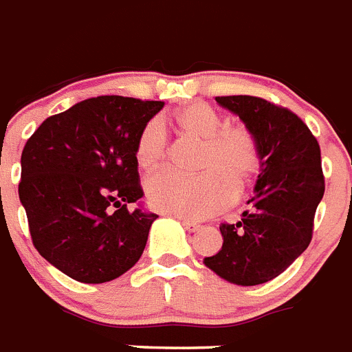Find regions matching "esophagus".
I'll return each instance as SVG.
<instances>
[{
  "mask_svg": "<svg viewBox=\"0 0 352 352\" xmlns=\"http://www.w3.org/2000/svg\"><path fill=\"white\" fill-rule=\"evenodd\" d=\"M182 225H184L186 230H189V232H197V230H200V228H201L200 223L189 221V219H182Z\"/></svg>",
  "mask_w": 352,
  "mask_h": 352,
  "instance_id": "esophagus-1",
  "label": "esophagus"
}]
</instances>
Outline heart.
I'll return each instance as SVG.
<instances>
[{
  "label": "heart",
  "instance_id": "b5f03b06",
  "mask_svg": "<svg viewBox=\"0 0 352 352\" xmlns=\"http://www.w3.org/2000/svg\"><path fill=\"white\" fill-rule=\"evenodd\" d=\"M179 133L200 140L198 175L161 172L146 182L151 206L179 218L201 219L228 206L258 170L255 134L241 124L223 125V118L209 104L193 102L170 117ZM168 136L159 120H148L134 143V159L143 172H154L166 157Z\"/></svg>",
  "mask_w": 352,
  "mask_h": 352
}]
</instances>
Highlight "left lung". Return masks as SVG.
Here are the masks:
<instances>
[{"instance_id": "8db88e82", "label": "left lung", "mask_w": 352, "mask_h": 352, "mask_svg": "<svg viewBox=\"0 0 352 352\" xmlns=\"http://www.w3.org/2000/svg\"><path fill=\"white\" fill-rule=\"evenodd\" d=\"M255 134L261 173L237 223H221L223 246L206 256L214 273L237 285H261L282 274L311 241L324 195L320 146L290 109L253 96L216 97Z\"/></svg>"}]
</instances>
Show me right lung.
Returning <instances> with one entry per match:
<instances>
[{"instance_id":"obj_1","label":"right lung","mask_w":352,"mask_h":352,"mask_svg":"<svg viewBox=\"0 0 352 352\" xmlns=\"http://www.w3.org/2000/svg\"><path fill=\"white\" fill-rule=\"evenodd\" d=\"M161 100L100 96L45 118L21 155L19 198L36 252L81 283L129 271L145 250L152 212L143 197L134 143Z\"/></svg>"}]
</instances>
